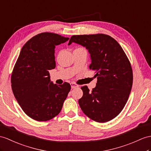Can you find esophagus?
I'll return each mask as SVG.
<instances>
[{"instance_id":"obj_1","label":"esophagus","mask_w":151,"mask_h":151,"mask_svg":"<svg viewBox=\"0 0 151 151\" xmlns=\"http://www.w3.org/2000/svg\"><path fill=\"white\" fill-rule=\"evenodd\" d=\"M70 85H71V88H72V89H73V88H76L79 87L78 84H77L74 83H70Z\"/></svg>"}]
</instances>
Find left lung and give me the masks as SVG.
Instances as JSON below:
<instances>
[{"instance_id":"obj_1","label":"left lung","mask_w":151,"mask_h":151,"mask_svg":"<svg viewBox=\"0 0 151 151\" xmlns=\"http://www.w3.org/2000/svg\"><path fill=\"white\" fill-rule=\"evenodd\" d=\"M72 42L85 47L90 54V68L95 71L96 87L86 86L79 104L83 112L97 122H106L122 111L133 85V70L122 48L110 36L104 34L73 35Z\"/></svg>"}]
</instances>
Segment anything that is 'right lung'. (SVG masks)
Segmentation results:
<instances>
[{
    "mask_svg": "<svg viewBox=\"0 0 151 151\" xmlns=\"http://www.w3.org/2000/svg\"><path fill=\"white\" fill-rule=\"evenodd\" d=\"M68 38L52 32L33 36L25 44L14 65L12 88L14 97L27 116L39 122L52 119L63 107L71 89L50 81L49 70L55 68V47Z\"/></svg>",
    "mask_w": 151,
    "mask_h": 151,
    "instance_id": "1",
    "label": "right lung"
}]
</instances>
